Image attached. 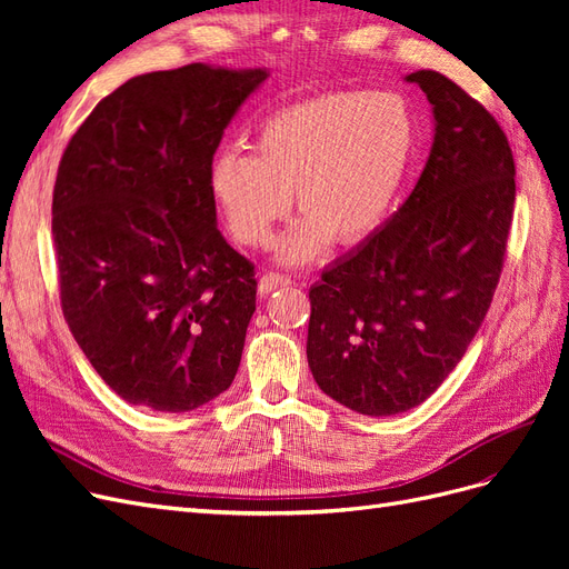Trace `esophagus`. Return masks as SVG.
<instances>
[{"instance_id": "obj_1", "label": "esophagus", "mask_w": 569, "mask_h": 569, "mask_svg": "<svg viewBox=\"0 0 569 569\" xmlns=\"http://www.w3.org/2000/svg\"><path fill=\"white\" fill-rule=\"evenodd\" d=\"M291 284V278H287V274H280V272H266L261 282H258V295L261 297H268L270 291L280 289V287H287Z\"/></svg>"}]
</instances>
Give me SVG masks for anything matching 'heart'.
I'll return each instance as SVG.
<instances>
[{
  "instance_id": "1",
  "label": "heart",
  "mask_w": 569,
  "mask_h": 569,
  "mask_svg": "<svg viewBox=\"0 0 569 569\" xmlns=\"http://www.w3.org/2000/svg\"><path fill=\"white\" fill-rule=\"evenodd\" d=\"M416 144V118L403 97L325 92L272 113L253 151H220L209 170L211 197L237 242L266 247L295 192L303 216L278 258L303 266L332 239L356 244L382 226Z\"/></svg>"
}]
</instances>
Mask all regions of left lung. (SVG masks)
Wrapping results in <instances>:
<instances>
[{
	"instance_id": "obj_1",
	"label": "left lung",
	"mask_w": 569,
	"mask_h": 569,
	"mask_svg": "<svg viewBox=\"0 0 569 569\" xmlns=\"http://www.w3.org/2000/svg\"><path fill=\"white\" fill-rule=\"evenodd\" d=\"M435 137L420 180L380 230L308 289L318 387L360 416L420 406L460 363L501 278L515 161L493 116L437 71H416Z\"/></svg>"
}]
</instances>
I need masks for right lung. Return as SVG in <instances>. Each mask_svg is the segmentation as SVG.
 Masks as SVG:
<instances>
[{
	"mask_svg": "<svg viewBox=\"0 0 569 569\" xmlns=\"http://www.w3.org/2000/svg\"><path fill=\"white\" fill-rule=\"evenodd\" d=\"M268 76L189 63L130 78L63 151L51 201L61 308L128 403L187 412L234 380L256 280L218 230L209 170Z\"/></svg>",
	"mask_w": 569,
	"mask_h": 569,
	"instance_id": "add662e5",
	"label": "right lung"
}]
</instances>
